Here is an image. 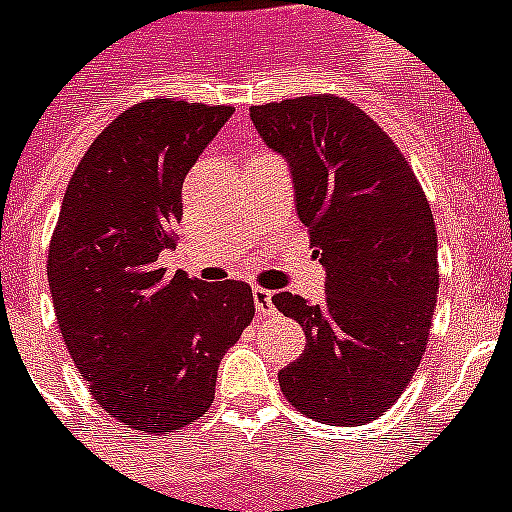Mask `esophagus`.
<instances>
[{"mask_svg":"<svg viewBox=\"0 0 512 512\" xmlns=\"http://www.w3.org/2000/svg\"><path fill=\"white\" fill-rule=\"evenodd\" d=\"M252 299H255V309L260 317L273 314V291H268V288H252Z\"/></svg>","mask_w":512,"mask_h":512,"instance_id":"1","label":"esophagus"}]
</instances>
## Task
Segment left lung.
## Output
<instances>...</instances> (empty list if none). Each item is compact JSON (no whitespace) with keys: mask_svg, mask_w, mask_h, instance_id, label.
<instances>
[{"mask_svg":"<svg viewBox=\"0 0 512 512\" xmlns=\"http://www.w3.org/2000/svg\"><path fill=\"white\" fill-rule=\"evenodd\" d=\"M286 159L296 213L324 268V301L273 296L304 327L306 348L281 373L283 394L330 425H366L397 402L428 345L438 293V234L428 198L397 144L342 97L250 108Z\"/></svg>","mask_w":512,"mask_h":512,"instance_id":"1","label":"left lung"}]
</instances>
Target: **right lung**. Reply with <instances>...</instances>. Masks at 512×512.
<instances>
[{"instance_id":"obj_1","label":"right lung","mask_w":512,"mask_h":512,"mask_svg":"<svg viewBox=\"0 0 512 512\" xmlns=\"http://www.w3.org/2000/svg\"><path fill=\"white\" fill-rule=\"evenodd\" d=\"M231 113L139 102L92 141L64 193L48 252L61 337L102 410L133 430L201 420L221 358L255 317L244 281L159 268L175 247L185 175Z\"/></svg>"}]
</instances>
